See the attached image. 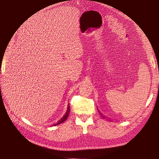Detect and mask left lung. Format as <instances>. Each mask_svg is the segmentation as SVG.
Listing matches in <instances>:
<instances>
[{
    "label": "left lung",
    "instance_id": "1",
    "mask_svg": "<svg viewBox=\"0 0 159 159\" xmlns=\"http://www.w3.org/2000/svg\"><path fill=\"white\" fill-rule=\"evenodd\" d=\"M102 117H103V116H102Z\"/></svg>",
    "mask_w": 159,
    "mask_h": 159
}]
</instances>
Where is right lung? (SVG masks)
<instances>
[{"label":"right lung","mask_w":159,"mask_h":159,"mask_svg":"<svg viewBox=\"0 0 159 159\" xmlns=\"http://www.w3.org/2000/svg\"><path fill=\"white\" fill-rule=\"evenodd\" d=\"M69 112H70V107H69V105H68L67 111H66V114L64 115V116H63L59 121H58V122H57V124H54V125H54V126H56V125H59V124L62 123V122H65V121L66 120L68 116H69Z\"/></svg>","instance_id":"right-lung-1"}]
</instances>
